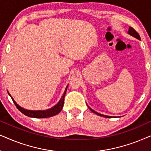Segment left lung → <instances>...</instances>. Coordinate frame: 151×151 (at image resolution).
I'll return each instance as SVG.
<instances>
[{
  "instance_id": "obj_1",
  "label": "left lung",
  "mask_w": 151,
  "mask_h": 151,
  "mask_svg": "<svg viewBox=\"0 0 151 151\" xmlns=\"http://www.w3.org/2000/svg\"><path fill=\"white\" fill-rule=\"evenodd\" d=\"M129 34H130V35H131V36H133V37H135V38H136L137 39H138V40H140V36H139V34H138V33L136 32V31L133 28H132V27H129ZM88 108L90 109V110L92 111L93 113H96V114H97V115H100V116H102V117H110V116H108V115H102V114H100V113H98V112H96V111H93V109H91L90 108V107H88Z\"/></svg>"
}]
</instances>
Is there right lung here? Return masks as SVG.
<instances>
[{
	"mask_svg": "<svg viewBox=\"0 0 151 151\" xmlns=\"http://www.w3.org/2000/svg\"><path fill=\"white\" fill-rule=\"evenodd\" d=\"M68 86V85H67ZM67 88H65V93H64L63 97L60 99V100L59 101V102L58 104L54 106L52 108L48 109V110L46 111H29V110H26V109H24L20 107V106L16 104V102L14 100V99L12 98V100L14 103V104L16 105V106L17 107V109L19 110L20 112L23 113L24 115H27L28 117H36V118H45V117H49L51 116H54V115H57L58 113H59L60 112L62 109H63V105H64V99H65V96L66 94V91H67ZM10 96V95H9Z\"/></svg>",
	"mask_w": 151,
	"mask_h": 151,
	"instance_id": "right-lung-1",
	"label": "right lung"
}]
</instances>
